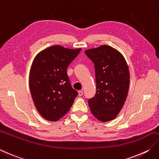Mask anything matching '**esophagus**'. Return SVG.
Instances as JSON below:
<instances>
[{
	"label": "esophagus",
	"instance_id": "esophagus-1",
	"mask_svg": "<svg viewBox=\"0 0 159 159\" xmlns=\"http://www.w3.org/2000/svg\"><path fill=\"white\" fill-rule=\"evenodd\" d=\"M78 94H79V96H81L83 95V91H79V92H78Z\"/></svg>",
	"mask_w": 159,
	"mask_h": 159
}]
</instances>
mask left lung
<instances>
[{
    "instance_id": "left-lung-1",
    "label": "left lung",
    "mask_w": 159,
    "mask_h": 159,
    "mask_svg": "<svg viewBox=\"0 0 159 159\" xmlns=\"http://www.w3.org/2000/svg\"><path fill=\"white\" fill-rule=\"evenodd\" d=\"M85 54L94 64L96 92L88 100L92 114L101 122L114 119L128 94L129 71L123 56L111 46L87 49Z\"/></svg>"
}]
</instances>
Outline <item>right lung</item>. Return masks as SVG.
Returning <instances> with one entry per match:
<instances>
[{"label":"right lung","instance_id":"1","mask_svg":"<svg viewBox=\"0 0 159 159\" xmlns=\"http://www.w3.org/2000/svg\"><path fill=\"white\" fill-rule=\"evenodd\" d=\"M81 48L54 45L34 58L30 73V89L34 105L49 121H57L70 110L78 92L71 86L67 69Z\"/></svg>","mask_w":159,"mask_h":159}]
</instances>
